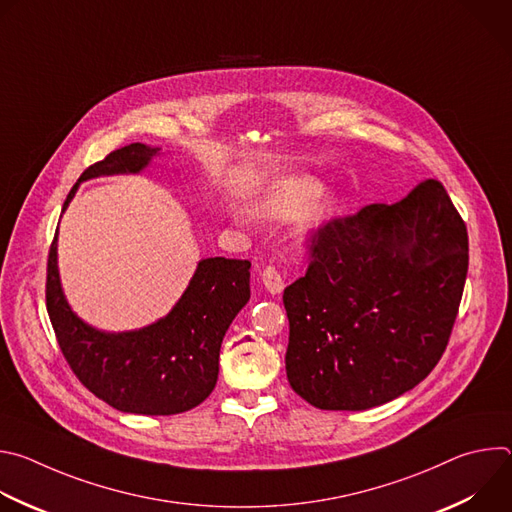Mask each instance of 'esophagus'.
Here are the masks:
<instances>
[{
    "label": "esophagus",
    "mask_w": 512,
    "mask_h": 512,
    "mask_svg": "<svg viewBox=\"0 0 512 512\" xmlns=\"http://www.w3.org/2000/svg\"><path fill=\"white\" fill-rule=\"evenodd\" d=\"M261 279H263V285H265V289L269 291L271 296H277V294H281L283 291V287H285V283H283V277L279 275V271L275 269V267H265L263 269V273H261Z\"/></svg>",
    "instance_id": "34e87169"
}]
</instances>
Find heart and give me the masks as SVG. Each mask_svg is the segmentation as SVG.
<instances>
[{"label": "heart", "mask_w": 512, "mask_h": 512, "mask_svg": "<svg viewBox=\"0 0 512 512\" xmlns=\"http://www.w3.org/2000/svg\"><path fill=\"white\" fill-rule=\"evenodd\" d=\"M340 208V196L322 188L312 176H283L269 182L251 202V210L267 221H287L298 214V229L304 235L322 231Z\"/></svg>", "instance_id": "heart-1"}]
</instances>
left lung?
Wrapping results in <instances>:
<instances>
[{"instance_id": "obj_1", "label": "left lung", "mask_w": 512, "mask_h": 512, "mask_svg": "<svg viewBox=\"0 0 512 512\" xmlns=\"http://www.w3.org/2000/svg\"><path fill=\"white\" fill-rule=\"evenodd\" d=\"M466 273V225L437 180L328 223L283 291L291 389L328 411L411 391L448 346Z\"/></svg>"}]
</instances>
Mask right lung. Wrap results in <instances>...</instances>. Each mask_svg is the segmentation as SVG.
Here are the masks:
<instances>
[{"mask_svg":"<svg viewBox=\"0 0 512 512\" xmlns=\"http://www.w3.org/2000/svg\"><path fill=\"white\" fill-rule=\"evenodd\" d=\"M162 148L129 143L93 164L72 186L62 212L81 182L141 174ZM251 263L200 259L182 298L160 320L125 332H105L70 308L58 273V229L48 255L46 308L60 350L79 381L113 409L135 415H174L200 405L218 379L223 338L251 298Z\"/></svg>","mask_w":512,"mask_h":512,"instance_id":"1","label":"right lung"}]
</instances>
